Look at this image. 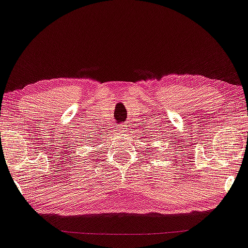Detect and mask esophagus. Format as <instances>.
Masks as SVG:
<instances>
[{
  "mask_svg": "<svg viewBox=\"0 0 248 248\" xmlns=\"http://www.w3.org/2000/svg\"><path fill=\"white\" fill-rule=\"evenodd\" d=\"M127 127H128L127 125H121V126H120V128H121V129H123V130H125V132H126V129H127Z\"/></svg>",
  "mask_w": 248,
  "mask_h": 248,
  "instance_id": "esophagus-1",
  "label": "esophagus"
}]
</instances>
